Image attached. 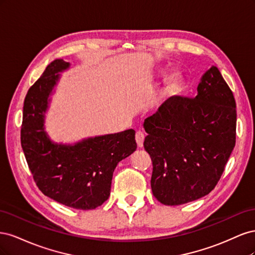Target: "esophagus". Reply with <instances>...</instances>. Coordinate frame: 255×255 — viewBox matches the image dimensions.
<instances>
[{
  "label": "esophagus",
  "mask_w": 255,
  "mask_h": 255,
  "mask_svg": "<svg viewBox=\"0 0 255 255\" xmlns=\"http://www.w3.org/2000/svg\"><path fill=\"white\" fill-rule=\"evenodd\" d=\"M136 142H137V145L139 146V148H142L143 145V140H144V134L142 132H140V130H138V132L136 133Z\"/></svg>",
  "instance_id": "esophagus-1"
}]
</instances>
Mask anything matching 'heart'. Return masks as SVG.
Listing matches in <instances>:
<instances>
[{"label":"heart","mask_w":255,"mask_h":255,"mask_svg":"<svg viewBox=\"0 0 255 255\" xmlns=\"http://www.w3.org/2000/svg\"><path fill=\"white\" fill-rule=\"evenodd\" d=\"M185 85V75L180 70H172L166 74L163 85L158 91L160 100H167L176 96Z\"/></svg>","instance_id":"b5f03b06"}]
</instances>
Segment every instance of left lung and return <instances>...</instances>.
Here are the masks:
<instances>
[{
    "mask_svg": "<svg viewBox=\"0 0 255 255\" xmlns=\"http://www.w3.org/2000/svg\"><path fill=\"white\" fill-rule=\"evenodd\" d=\"M194 99L174 96L146 118L153 196L181 205L215 188L235 146L236 103L217 67L202 75Z\"/></svg>",
    "mask_w": 255,
    "mask_h": 255,
    "instance_id": "left-lung-1",
    "label": "left lung"
}]
</instances>
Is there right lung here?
Instances as JSON below:
<instances>
[{
    "label": "right lung",
    "instance_id": "1",
    "mask_svg": "<svg viewBox=\"0 0 255 255\" xmlns=\"http://www.w3.org/2000/svg\"><path fill=\"white\" fill-rule=\"evenodd\" d=\"M70 67L55 59L27 91L23 106L21 145L36 185L42 194L76 210H94L111 195L115 168L136 148L135 130L85 139L73 144L51 140L44 129L50 96Z\"/></svg>",
    "mask_w": 255,
    "mask_h": 255
}]
</instances>
